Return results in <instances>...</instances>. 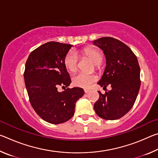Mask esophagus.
<instances>
[{
    "instance_id": "1",
    "label": "esophagus",
    "mask_w": 158,
    "mask_h": 158,
    "mask_svg": "<svg viewBox=\"0 0 158 158\" xmlns=\"http://www.w3.org/2000/svg\"><path fill=\"white\" fill-rule=\"evenodd\" d=\"M90 91V90H89V89H84V93H89Z\"/></svg>"
}]
</instances>
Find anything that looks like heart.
<instances>
[{"label":"heart","instance_id":"1","mask_svg":"<svg viewBox=\"0 0 158 158\" xmlns=\"http://www.w3.org/2000/svg\"><path fill=\"white\" fill-rule=\"evenodd\" d=\"M81 52L83 55L90 58L93 62L95 64V68L97 69H100V65L103 60V53L101 51L93 47H85ZM64 65L66 69L70 73H74L78 68V58L77 53L73 51H69L66 53L64 57ZM98 80V77L94 74H85L79 73L73 77V82L74 85L77 87L87 89L93 83Z\"/></svg>","mask_w":158,"mask_h":158}]
</instances>
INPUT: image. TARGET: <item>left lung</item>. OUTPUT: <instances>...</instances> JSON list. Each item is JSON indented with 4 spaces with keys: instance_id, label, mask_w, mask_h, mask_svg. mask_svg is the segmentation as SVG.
<instances>
[{
    "instance_id": "8db88e82",
    "label": "left lung",
    "mask_w": 158,
    "mask_h": 158,
    "mask_svg": "<svg viewBox=\"0 0 158 158\" xmlns=\"http://www.w3.org/2000/svg\"><path fill=\"white\" fill-rule=\"evenodd\" d=\"M104 51L106 66L98 82L102 87L111 85L94 104L98 116L105 120H116L125 116L135 102L139 90L140 68L137 56L130 48L118 40L104 37L94 40Z\"/></svg>"
}]
</instances>
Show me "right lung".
<instances>
[{"label":"right lung","instance_id":"add662e5","mask_svg":"<svg viewBox=\"0 0 158 158\" xmlns=\"http://www.w3.org/2000/svg\"><path fill=\"white\" fill-rule=\"evenodd\" d=\"M72 45L49 42L32 52L23 73L29 101L38 116L49 123L60 124L73 116L77 101L84 94L81 88L65 89L71 79L64 57Z\"/></svg>","mask_w":158,"mask_h":158}]
</instances>
